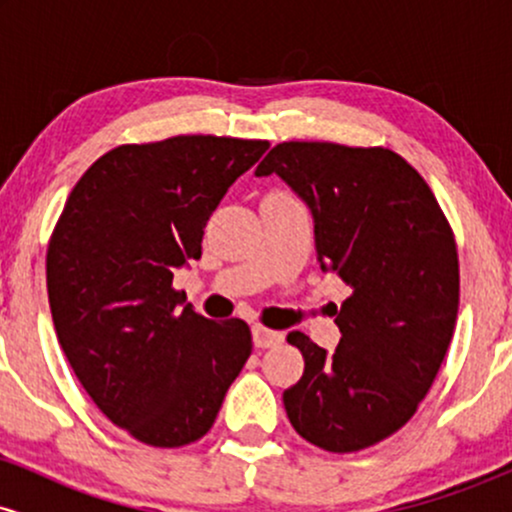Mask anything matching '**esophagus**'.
I'll list each match as a JSON object with an SVG mask.
<instances>
[{
  "mask_svg": "<svg viewBox=\"0 0 512 512\" xmlns=\"http://www.w3.org/2000/svg\"><path fill=\"white\" fill-rule=\"evenodd\" d=\"M252 342H255L257 349H269V346L284 342V334L276 330H267V327L262 325H255L252 327Z\"/></svg>",
  "mask_w": 512,
  "mask_h": 512,
  "instance_id": "obj_1",
  "label": "esophagus"
}]
</instances>
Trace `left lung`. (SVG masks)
I'll use <instances>...</instances> for the list:
<instances>
[{"label": "left lung", "mask_w": 512, "mask_h": 512, "mask_svg": "<svg viewBox=\"0 0 512 512\" xmlns=\"http://www.w3.org/2000/svg\"><path fill=\"white\" fill-rule=\"evenodd\" d=\"M272 173L313 214L322 272L351 289L334 354L303 332L286 337L305 358L286 414L317 448H370L414 416L448 354L460 305L450 223L426 180L383 146L284 142L255 170Z\"/></svg>", "instance_id": "1"}]
</instances>
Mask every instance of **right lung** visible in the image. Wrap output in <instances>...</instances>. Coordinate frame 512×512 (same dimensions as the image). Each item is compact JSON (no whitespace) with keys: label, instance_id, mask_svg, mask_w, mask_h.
Masks as SVG:
<instances>
[{"label":"right lung","instance_id":"obj_1","mask_svg":"<svg viewBox=\"0 0 512 512\" xmlns=\"http://www.w3.org/2000/svg\"><path fill=\"white\" fill-rule=\"evenodd\" d=\"M269 142L187 134L125 144L81 175L48 248L57 339L96 407L154 448L214 426L252 354L250 327L178 310L175 269L202 257L209 216Z\"/></svg>","mask_w":512,"mask_h":512}]
</instances>
